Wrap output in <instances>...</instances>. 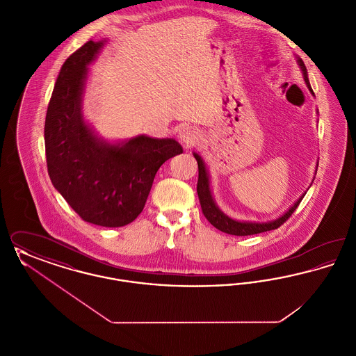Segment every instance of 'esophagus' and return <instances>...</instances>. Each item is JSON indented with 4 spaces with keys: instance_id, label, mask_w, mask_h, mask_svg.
<instances>
[{
    "instance_id": "esophagus-1",
    "label": "esophagus",
    "mask_w": 356,
    "mask_h": 356,
    "mask_svg": "<svg viewBox=\"0 0 356 356\" xmlns=\"http://www.w3.org/2000/svg\"><path fill=\"white\" fill-rule=\"evenodd\" d=\"M177 136H179V140L186 145V148H191V147L196 145L199 143V140H200L199 131L196 128H193V127H189V125L181 127L179 129Z\"/></svg>"
}]
</instances>
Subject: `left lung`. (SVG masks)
<instances>
[{"label": "left lung", "mask_w": 356, "mask_h": 356, "mask_svg": "<svg viewBox=\"0 0 356 356\" xmlns=\"http://www.w3.org/2000/svg\"><path fill=\"white\" fill-rule=\"evenodd\" d=\"M299 67L303 70L305 74V81L308 89L311 90V93L314 95V90L308 81V76H307V69H305V63L302 61V58H298ZM196 161H197V167H199V180H197V195H199V200L202 205V211H203L205 219L209 221L215 228H218L221 232H225L228 235H235V236H248V235H256V234H261L266 231H272L279 228L282 224H284L289 219V216L296 211L298 205L303 200L305 192L300 196V199L293 204L287 212L277 218L276 220L268 221V222H251V221H236L231 218H228L227 215H224L219 209V207L215 203L211 189H209V176L207 168L204 165L202 157L197 153H193Z\"/></svg>", "instance_id": "obj_1"}]
</instances>
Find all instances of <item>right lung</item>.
Returning <instances> with one entry per match:
<instances>
[{
  "label": "right lung",
  "mask_w": 356,
  "mask_h": 356,
  "mask_svg": "<svg viewBox=\"0 0 356 356\" xmlns=\"http://www.w3.org/2000/svg\"><path fill=\"white\" fill-rule=\"evenodd\" d=\"M105 41H88L64 63L45 119L51 184L83 220L116 228L144 209L159 168L183 153L173 138L137 136L121 144L99 138L83 118L88 65Z\"/></svg>",
  "instance_id": "add662e5"
}]
</instances>
